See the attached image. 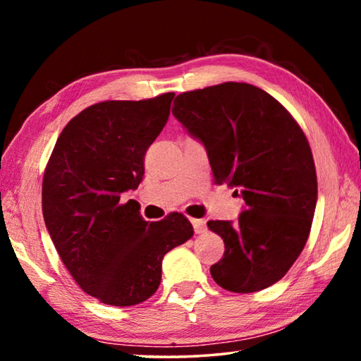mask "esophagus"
<instances>
[{
  "label": "esophagus",
  "mask_w": 361,
  "mask_h": 361,
  "mask_svg": "<svg viewBox=\"0 0 361 361\" xmlns=\"http://www.w3.org/2000/svg\"><path fill=\"white\" fill-rule=\"evenodd\" d=\"M191 223H192V228H194L195 234H204V232L207 231V224H205L204 219H194L192 218Z\"/></svg>",
  "instance_id": "34e87169"
}]
</instances>
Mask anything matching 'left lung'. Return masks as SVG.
<instances>
[{"label": "left lung", "instance_id": "obj_1", "mask_svg": "<svg viewBox=\"0 0 361 361\" xmlns=\"http://www.w3.org/2000/svg\"><path fill=\"white\" fill-rule=\"evenodd\" d=\"M172 113L204 143L218 185L245 200L239 223L209 221L224 240L210 274L221 288L253 293L279 282L307 242L317 173L304 132L280 103L247 82L183 92Z\"/></svg>", "mask_w": 361, "mask_h": 361}]
</instances>
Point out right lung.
Instances as JSON below:
<instances>
[{"mask_svg":"<svg viewBox=\"0 0 361 361\" xmlns=\"http://www.w3.org/2000/svg\"><path fill=\"white\" fill-rule=\"evenodd\" d=\"M167 92L148 100H108L82 109L57 138L42 178V216L76 283L103 304H140L159 288L162 258L189 240L181 213L145 221L135 200L145 154L167 124Z\"/></svg>","mask_w":361,"mask_h":361,"instance_id":"obj_1","label":"right lung"}]
</instances>
